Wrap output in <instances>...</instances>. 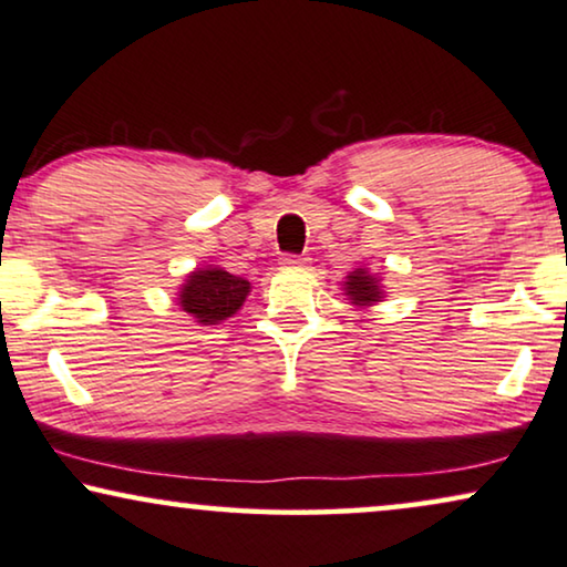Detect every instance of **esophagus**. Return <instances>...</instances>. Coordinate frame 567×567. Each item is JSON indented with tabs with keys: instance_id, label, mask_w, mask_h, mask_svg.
I'll use <instances>...</instances> for the list:
<instances>
[{
	"instance_id": "34e87169",
	"label": "esophagus",
	"mask_w": 567,
	"mask_h": 567,
	"mask_svg": "<svg viewBox=\"0 0 567 567\" xmlns=\"http://www.w3.org/2000/svg\"><path fill=\"white\" fill-rule=\"evenodd\" d=\"M307 262H309L307 255H284V258H281L284 268H305Z\"/></svg>"
}]
</instances>
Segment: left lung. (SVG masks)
<instances>
[{
	"label": "left lung",
	"mask_w": 567,
	"mask_h": 567,
	"mask_svg": "<svg viewBox=\"0 0 567 567\" xmlns=\"http://www.w3.org/2000/svg\"><path fill=\"white\" fill-rule=\"evenodd\" d=\"M340 286H343V293L355 309H369L384 301L382 278L371 274L367 266H355Z\"/></svg>",
	"instance_id": "8db88e82"
}]
</instances>
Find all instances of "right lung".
<instances>
[{"mask_svg":"<svg viewBox=\"0 0 567 567\" xmlns=\"http://www.w3.org/2000/svg\"><path fill=\"white\" fill-rule=\"evenodd\" d=\"M252 286L219 266H200L177 286L175 301L198 324H219L235 317L250 297Z\"/></svg>","mask_w":567,"mask_h":567,"instance_id":"add662e5","label":"right lung"}]
</instances>
